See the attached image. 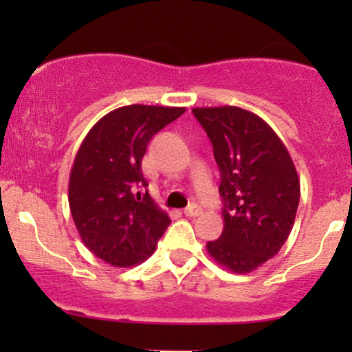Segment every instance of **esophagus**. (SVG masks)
Wrapping results in <instances>:
<instances>
[{
    "mask_svg": "<svg viewBox=\"0 0 352 352\" xmlns=\"http://www.w3.org/2000/svg\"><path fill=\"white\" fill-rule=\"evenodd\" d=\"M201 212H202V208L197 204H192V206H189V208L184 209V214L186 216H199Z\"/></svg>",
    "mask_w": 352,
    "mask_h": 352,
    "instance_id": "34e87169",
    "label": "esophagus"
}]
</instances>
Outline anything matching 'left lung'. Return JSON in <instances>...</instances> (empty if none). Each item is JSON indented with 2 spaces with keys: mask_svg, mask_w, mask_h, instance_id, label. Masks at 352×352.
Instances as JSON below:
<instances>
[{
  "mask_svg": "<svg viewBox=\"0 0 352 352\" xmlns=\"http://www.w3.org/2000/svg\"><path fill=\"white\" fill-rule=\"evenodd\" d=\"M218 163L225 228L208 254L247 274L274 257L289 236L300 179L285 143L265 120L240 107L192 109Z\"/></svg>",
  "mask_w": 352,
  "mask_h": 352,
  "instance_id": "left-lung-1",
  "label": "left lung"
}]
</instances>
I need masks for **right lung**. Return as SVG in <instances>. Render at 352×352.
I'll return each instance as SVG.
<instances>
[{
  "instance_id": "obj_1",
  "label": "right lung",
  "mask_w": 352,
  "mask_h": 352,
  "mask_svg": "<svg viewBox=\"0 0 352 352\" xmlns=\"http://www.w3.org/2000/svg\"><path fill=\"white\" fill-rule=\"evenodd\" d=\"M184 107L126 105L85 136L69 173V209L81 240L113 267L146 261L168 228V214L143 192L141 160L151 138Z\"/></svg>"
}]
</instances>
